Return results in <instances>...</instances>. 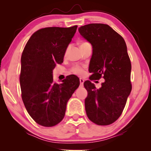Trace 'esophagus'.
Wrapping results in <instances>:
<instances>
[{"instance_id":"esophagus-1","label":"esophagus","mask_w":151,"mask_h":151,"mask_svg":"<svg viewBox=\"0 0 151 151\" xmlns=\"http://www.w3.org/2000/svg\"><path fill=\"white\" fill-rule=\"evenodd\" d=\"M84 82V80L83 79H82V78H80V86H83Z\"/></svg>"}]
</instances>
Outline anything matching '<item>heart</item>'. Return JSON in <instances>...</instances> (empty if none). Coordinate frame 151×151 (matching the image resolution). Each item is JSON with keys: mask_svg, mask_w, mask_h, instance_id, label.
<instances>
[{"mask_svg": "<svg viewBox=\"0 0 151 151\" xmlns=\"http://www.w3.org/2000/svg\"><path fill=\"white\" fill-rule=\"evenodd\" d=\"M71 71L72 73H75L76 75L82 76L84 74V67H83V66H79V65L74 66V67H72Z\"/></svg>", "mask_w": 151, "mask_h": 151, "instance_id": "obj_1", "label": "heart"}]
</instances>
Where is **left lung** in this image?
<instances>
[{
	"label": "left lung",
	"mask_w": 151,
	"mask_h": 151,
	"mask_svg": "<svg viewBox=\"0 0 151 151\" xmlns=\"http://www.w3.org/2000/svg\"><path fill=\"white\" fill-rule=\"evenodd\" d=\"M78 30L93 46L89 79L105 80L100 88L89 80L84 83L88 91L86 115L98 125L111 124L120 117L132 89L131 63L127 45L122 36L108 24L91 23Z\"/></svg>",
	"instance_id": "obj_1"
}]
</instances>
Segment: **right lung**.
Wrapping results in <instances>:
<instances>
[{
	"label": "right lung",
	"instance_id": "obj_1",
	"mask_svg": "<svg viewBox=\"0 0 151 151\" xmlns=\"http://www.w3.org/2000/svg\"><path fill=\"white\" fill-rule=\"evenodd\" d=\"M78 26L51 27L34 33L21 56L20 84L22 102L37 124L51 127L63 120L67 102L80 85L77 76L70 75L58 84L53 69L63 63L64 55Z\"/></svg>",
	"mask_w": 151,
	"mask_h": 151
}]
</instances>
